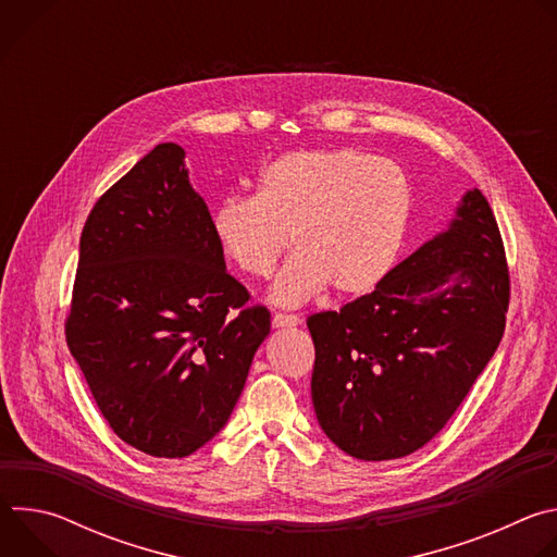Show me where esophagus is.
Returning a JSON list of instances; mask_svg holds the SVG:
<instances>
[{
	"mask_svg": "<svg viewBox=\"0 0 557 557\" xmlns=\"http://www.w3.org/2000/svg\"><path fill=\"white\" fill-rule=\"evenodd\" d=\"M297 324H299L297 314H284V312L273 314V329H293Z\"/></svg>",
	"mask_w": 557,
	"mask_h": 557,
	"instance_id": "1",
	"label": "esophagus"
}]
</instances>
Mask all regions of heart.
Masks as SVG:
<instances>
[{"mask_svg":"<svg viewBox=\"0 0 557 557\" xmlns=\"http://www.w3.org/2000/svg\"><path fill=\"white\" fill-rule=\"evenodd\" d=\"M410 211V181L389 158L304 149L267 163L253 198H222L211 233L251 277H269L293 237L297 253L277 273L271 299L299 306L331 284L339 295L370 293L399 256Z\"/></svg>","mask_w":557,"mask_h":557,"instance_id":"obj_1","label":"heart"}]
</instances>
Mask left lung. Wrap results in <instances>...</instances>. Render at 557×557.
<instances>
[{
    "label": "left lung",
    "mask_w": 557,
    "mask_h": 557,
    "mask_svg": "<svg viewBox=\"0 0 557 557\" xmlns=\"http://www.w3.org/2000/svg\"><path fill=\"white\" fill-rule=\"evenodd\" d=\"M509 271L494 211L469 189L434 235L372 293L310 314V394L326 436L359 460L432 441L494 357Z\"/></svg>",
    "instance_id": "1"
}]
</instances>
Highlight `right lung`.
Here are the masks:
<instances>
[{
    "label": "right lung",
    "instance_id": "1",
    "mask_svg": "<svg viewBox=\"0 0 557 557\" xmlns=\"http://www.w3.org/2000/svg\"><path fill=\"white\" fill-rule=\"evenodd\" d=\"M226 273L185 149L156 145L90 211L65 342L127 445L185 458L240 399L271 312Z\"/></svg>",
    "mask_w": 557,
    "mask_h": 557
}]
</instances>
